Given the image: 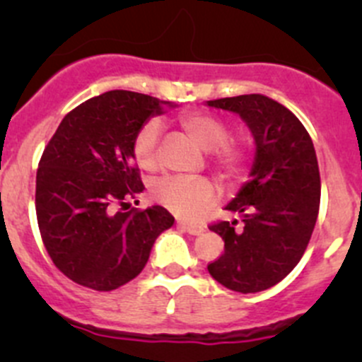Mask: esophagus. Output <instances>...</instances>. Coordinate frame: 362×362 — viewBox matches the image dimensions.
I'll return each instance as SVG.
<instances>
[{
  "mask_svg": "<svg viewBox=\"0 0 362 362\" xmlns=\"http://www.w3.org/2000/svg\"><path fill=\"white\" fill-rule=\"evenodd\" d=\"M177 226H178V228L184 229V231H187L189 235H202V233L204 231V226H202V224H192V222L178 221Z\"/></svg>",
  "mask_w": 362,
  "mask_h": 362,
  "instance_id": "esophagus-1",
  "label": "esophagus"
}]
</instances>
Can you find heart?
I'll return each instance as SVG.
<instances>
[{"mask_svg":"<svg viewBox=\"0 0 362 362\" xmlns=\"http://www.w3.org/2000/svg\"><path fill=\"white\" fill-rule=\"evenodd\" d=\"M178 126L203 148L208 151V163L221 180L233 184L250 170V148L243 141L229 140V126L214 113L191 110L178 115ZM160 129L156 122H147L133 138V158L144 171H156L159 166ZM152 198L177 217L194 218L214 199V185L203 177H164L151 187Z\"/></svg>","mask_w":362,"mask_h":362,"instance_id":"1","label":"heart"}]
</instances>
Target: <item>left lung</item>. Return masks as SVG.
Segmentation results:
<instances>
[{"label": "left lung", "instance_id": "1", "mask_svg": "<svg viewBox=\"0 0 362 362\" xmlns=\"http://www.w3.org/2000/svg\"><path fill=\"white\" fill-rule=\"evenodd\" d=\"M235 112L255 140L252 178L226 206L242 215L218 221L210 231L224 240V254L208 264L210 275L236 293H259L286 279L305 254L320 204L315 148L298 117L262 94L206 101Z\"/></svg>", "mask_w": 362, "mask_h": 362}]
</instances>
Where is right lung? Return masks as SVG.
I'll return each instance as SVG.
<instances>
[{"mask_svg":"<svg viewBox=\"0 0 362 362\" xmlns=\"http://www.w3.org/2000/svg\"><path fill=\"white\" fill-rule=\"evenodd\" d=\"M160 105L171 107L108 90L66 113L43 151L35 196L40 235L56 268L78 286L107 293L133 280L156 238L173 226L159 204L124 208L145 189L133 138Z\"/></svg>","mask_w":362,"mask_h":362,"instance_id":"obj_1","label":"right lung"}]
</instances>
